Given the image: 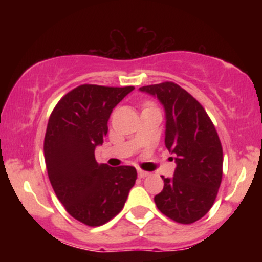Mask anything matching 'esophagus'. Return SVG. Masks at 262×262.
Listing matches in <instances>:
<instances>
[{"label":"esophagus","mask_w":262,"mask_h":262,"mask_svg":"<svg viewBox=\"0 0 262 262\" xmlns=\"http://www.w3.org/2000/svg\"><path fill=\"white\" fill-rule=\"evenodd\" d=\"M138 176H139L140 179H144V177L149 176V172H148V171H144V170H141V169H138Z\"/></svg>","instance_id":"34e87169"}]
</instances>
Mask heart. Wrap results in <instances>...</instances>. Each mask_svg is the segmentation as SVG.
<instances>
[{"label": "heart", "mask_w": 262, "mask_h": 262, "mask_svg": "<svg viewBox=\"0 0 262 262\" xmlns=\"http://www.w3.org/2000/svg\"><path fill=\"white\" fill-rule=\"evenodd\" d=\"M148 106H150V104H148Z\"/></svg>", "instance_id": "1"}]
</instances>
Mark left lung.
Here are the masks:
<instances>
[{
    "label": "left lung",
    "mask_w": 262,
    "mask_h": 262,
    "mask_svg": "<svg viewBox=\"0 0 262 262\" xmlns=\"http://www.w3.org/2000/svg\"><path fill=\"white\" fill-rule=\"evenodd\" d=\"M158 96L166 112L165 146L176 155L172 179L154 197L162 214L180 224L201 219L214 203L223 176V149L202 104L175 82L140 87Z\"/></svg>",
    "instance_id": "obj_1"
}]
</instances>
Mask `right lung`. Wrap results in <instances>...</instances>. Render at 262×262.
I'll return each mask as SVG.
<instances>
[{"label": "right lung", "instance_id": "1", "mask_svg": "<svg viewBox=\"0 0 262 262\" xmlns=\"http://www.w3.org/2000/svg\"><path fill=\"white\" fill-rule=\"evenodd\" d=\"M133 90L80 85L62 96L49 117L44 158L50 183L66 212L89 227L116 217L137 180L135 167H111L95 158L113 108Z\"/></svg>", "mask_w": 262, "mask_h": 262}]
</instances>
